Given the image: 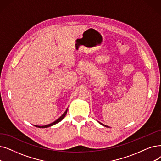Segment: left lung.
I'll return each instance as SVG.
<instances>
[{"mask_svg": "<svg viewBox=\"0 0 161 161\" xmlns=\"http://www.w3.org/2000/svg\"><path fill=\"white\" fill-rule=\"evenodd\" d=\"M99 122V124H101L102 125H103V126H104V127H107V128H110V127L108 126V125H104V124H102V123H101V122Z\"/></svg>", "mask_w": 161, "mask_h": 161, "instance_id": "obj_1", "label": "left lung"}]
</instances>
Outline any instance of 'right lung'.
<instances>
[{
    "label": "right lung",
    "mask_w": 161,
    "mask_h": 161,
    "mask_svg": "<svg viewBox=\"0 0 161 161\" xmlns=\"http://www.w3.org/2000/svg\"><path fill=\"white\" fill-rule=\"evenodd\" d=\"M67 111H68V108L66 110V111L64 112V113L62 114V115L61 116H60L57 120H56L54 122H53V123H51V124H48V125H34L35 126H36V127H37V128H48V127H51V126H52V125H54V124H57V123H58V122H60L62 119H63V118H64V116H66V113H67Z\"/></svg>",
    "instance_id": "obj_1"
}]
</instances>
